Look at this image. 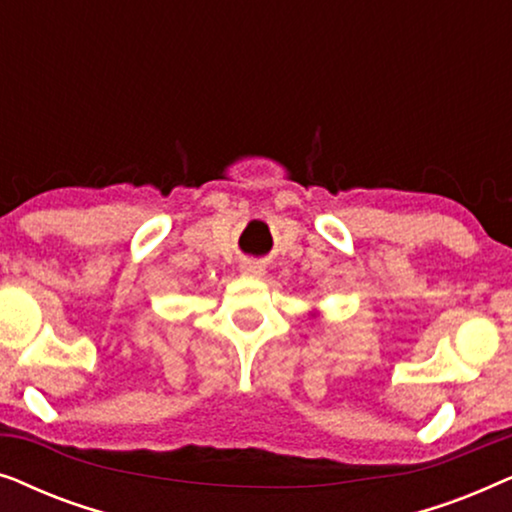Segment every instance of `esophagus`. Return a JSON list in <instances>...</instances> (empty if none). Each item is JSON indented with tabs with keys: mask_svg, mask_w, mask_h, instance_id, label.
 Segmentation results:
<instances>
[{
	"mask_svg": "<svg viewBox=\"0 0 512 512\" xmlns=\"http://www.w3.org/2000/svg\"><path fill=\"white\" fill-rule=\"evenodd\" d=\"M240 272L244 277H251V279H258V277H263L265 275V268L261 263H256V261H244L242 265H240Z\"/></svg>",
	"mask_w": 512,
	"mask_h": 512,
	"instance_id": "1",
	"label": "esophagus"
}]
</instances>
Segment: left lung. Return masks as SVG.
Instances as JSON below:
<instances>
[{"label": "left lung", "instance_id": "left-lung-1", "mask_svg": "<svg viewBox=\"0 0 512 512\" xmlns=\"http://www.w3.org/2000/svg\"><path fill=\"white\" fill-rule=\"evenodd\" d=\"M314 314H317V312H314Z\"/></svg>", "mask_w": 512, "mask_h": 512}]
</instances>
